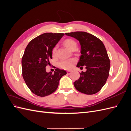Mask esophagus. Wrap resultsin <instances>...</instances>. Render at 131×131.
Returning a JSON list of instances; mask_svg holds the SVG:
<instances>
[{"label":"esophagus","mask_w":131,"mask_h":131,"mask_svg":"<svg viewBox=\"0 0 131 131\" xmlns=\"http://www.w3.org/2000/svg\"><path fill=\"white\" fill-rule=\"evenodd\" d=\"M67 74H70L71 73H72V71H70V70H68V71H67Z\"/></svg>","instance_id":"obj_1"}]
</instances>
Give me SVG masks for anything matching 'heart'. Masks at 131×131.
Returning a JSON list of instances; mask_svg holds the SVG:
<instances>
[{"instance_id":"1","label":"heart","mask_w":131,"mask_h":131,"mask_svg":"<svg viewBox=\"0 0 131 131\" xmlns=\"http://www.w3.org/2000/svg\"><path fill=\"white\" fill-rule=\"evenodd\" d=\"M64 44L67 49L72 50L75 47H77V43L73 39H68L64 41ZM57 46H55L52 50L53 56H55L57 52ZM75 62L74 59H66V60H63L59 63V67L63 69H69L72 68L73 63Z\"/></svg>"}]
</instances>
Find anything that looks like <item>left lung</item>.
<instances>
[{
    "instance_id": "8db88e82",
    "label": "left lung",
    "mask_w": 131,
    "mask_h": 131,
    "mask_svg": "<svg viewBox=\"0 0 131 131\" xmlns=\"http://www.w3.org/2000/svg\"><path fill=\"white\" fill-rule=\"evenodd\" d=\"M76 39L81 46V56L77 67L86 71L80 73V78L74 82L78 91L86 94L97 93L103 88L109 74L110 63L102 41L94 35L85 31L65 33Z\"/></svg>"
}]
</instances>
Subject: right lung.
Wrapping results in <instances>:
<instances>
[{
	"instance_id": "right-lung-1",
	"label": "right lung",
	"mask_w": 131,
	"mask_h": 131,
	"mask_svg": "<svg viewBox=\"0 0 131 131\" xmlns=\"http://www.w3.org/2000/svg\"><path fill=\"white\" fill-rule=\"evenodd\" d=\"M64 34L46 33L31 40L27 46L22 58V76L28 88L34 94L45 97L56 91L60 79L66 71L56 68L47 73L46 67L50 66L52 50Z\"/></svg>"
}]
</instances>
